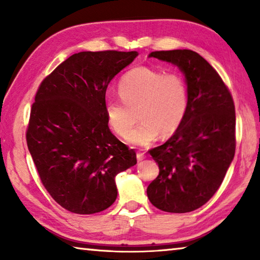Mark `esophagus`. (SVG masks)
<instances>
[{
  "label": "esophagus",
  "mask_w": 260,
  "mask_h": 260,
  "mask_svg": "<svg viewBox=\"0 0 260 260\" xmlns=\"http://www.w3.org/2000/svg\"><path fill=\"white\" fill-rule=\"evenodd\" d=\"M136 158H138V160H139V161H141V160H143L144 158H146V156H144V153L138 152V153H136Z\"/></svg>",
  "instance_id": "34e87169"
}]
</instances>
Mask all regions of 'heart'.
<instances>
[{"instance_id":"heart-1","label":"heart","mask_w":260,"mask_h":260,"mask_svg":"<svg viewBox=\"0 0 260 260\" xmlns=\"http://www.w3.org/2000/svg\"><path fill=\"white\" fill-rule=\"evenodd\" d=\"M118 89L124 102L108 99L105 117L110 128L125 138L134 124L130 110L140 107L138 115L143 122L127 136V142L132 146L149 147L160 133L172 135L186 117L188 90L179 73L162 74L155 69L139 67L122 76Z\"/></svg>"}]
</instances>
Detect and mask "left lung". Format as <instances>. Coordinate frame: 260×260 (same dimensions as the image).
Segmentation results:
<instances>
[{"label": "left lung", "mask_w": 260, "mask_h": 260, "mask_svg": "<svg viewBox=\"0 0 260 260\" xmlns=\"http://www.w3.org/2000/svg\"><path fill=\"white\" fill-rule=\"evenodd\" d=\"M149 57L173 64L183 73L188 109L172 138L150 151L159 174L147 195L165 212H190L214 195L234 158V102L217 71L197 52L152 51Z\"/></svg>", "instance_id": "1"}]
</instances>
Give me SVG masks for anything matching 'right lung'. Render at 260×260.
<instances>
[{"instance_id": "obj_1", "label": "right lung", "mask_w": 260, "mask_h": 260, "mask_svg": "<svg viewBox=\"0 0 260 260\" xmlns=\"http://www.w3.org/2000/svg\"><path fill=\"white\" fill-rule=\"evenodd\" d=\"M138 51H81L49 74L35 95L26 134L43 186L70 212L98 213L117 199L116 175L136 153L110 131L105 91Z\"/></svg>"}]
</instances>
